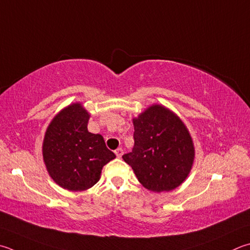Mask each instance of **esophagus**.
Wrapping results in <instances>:
<instances>
[{
  "mask_svg": "<svg viewBox=\"0 0 250 250\" xmlns=\"http://www.w3.org/2000/svg\"><path fill=\"white\" fill-rule=\"evenodd\" d=\"M115 153H116V156L118 158H120L122 155H124V149H122L121 147L120 148H117L116 151H115Z\"/></svg>",
  "mask_w": 250,
  "mask_h": 250,
  "instance_id": "34e87169",
  "label": "esophagus"
}]
</instances>
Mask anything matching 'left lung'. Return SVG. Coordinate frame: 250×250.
Wrapping results in <instances>:
<instances>
[{
  "mask_svg": "<svg viewBox=\"0 0 250 250\" xmlns=\"http://www.w3.org/2000/svg\"><path fill=\"white\" fill-rule=\"evenodd\" d=\"M134 146L122 158L138 180L154 192L170 191L187 178L194 160L190 133L180 118L152 105L133 119Z\"/></svg>",
  "mask_w": 250,
  "mask_h": 250,
  "instance_id": "1",
  "label": "left lung"
}]
</instances>
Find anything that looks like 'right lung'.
Here are the masks:
<instances>
[{"label":"right lung","instance_id":"right-lung-1","mask_svg":"<svg viewBox=\"0 0 250 250\" xmlns=\"http://www.w3.org/2000/svg\"><path fill=\"white\" fill-rule=\"evenodd\" d=\"M89 113L80 103L53 118L42 143V156L51 178L70 191H83L97 183L102 169L116 157L101 134L88 132Z\"/></svg>","mask_w":250,"mask_h":250}]
</instances>
